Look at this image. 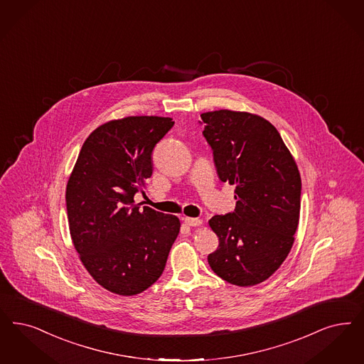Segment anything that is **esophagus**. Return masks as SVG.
I'll use <instances>...</instances> for the list:
<instances>
[{"label":"esophagus","instance_id":"esophagus-1","mask_svg":"<svg viewBox=\"0 0 364 364\" xmlns=\"http://www.w3.org/2000/svg\"><path fill=\"white\" fill-rule=\"evenodd\" d=\"M184 220V223H187L188 226H192V228H196V226H200L202 223H203V220L199 218H189V217H184L183 218Z\"/></svg>","mask_w":364,"mask_h":364}]
</instances>
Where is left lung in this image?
<instances>
[{
    "label": "left lung",
    "instance_id": "left-lung-1",
    "mask_svg": "<svg viewBox=\"0 0 364 364\" xmlns=\"http://www.w3.org/2000/svg\"><path fill=\"white\" fill-rule=\"evenodd\" d=\"M219 178L235 186V210L208 220L219 245L207 260L223 280L249 287L290 253L301 210V175L279 131L264 117L219 109L200 115Z\"/></svg>",
    "mask_w": 364,
    "mask_h": 364
}]
</instances>
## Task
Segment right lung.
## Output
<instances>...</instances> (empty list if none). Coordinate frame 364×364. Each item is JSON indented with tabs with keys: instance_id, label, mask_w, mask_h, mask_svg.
Instances as JSON below:
<instances>
[{
	"instance_id": "right-lung-1",
	"label": "right lung",
	"mask_w": 364,
	"mask_h": 364,
	"mask_svg": "<svg viewBox=\"0 0 364 364\" xmlns=\"http://www.w3.org/2000/svg\"><path fill=\"white\" fill-rule=\"evenodd\" d=\"M173 124L162 117L104 123L84 142L66 186L69 229L80 260L117 295H136L157 282L180 232L175 215L134 202L153 173L154 146Z\"/></svg>"
}]
</instances>
